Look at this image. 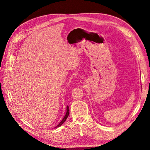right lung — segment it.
Returning <instances> with one entry per match:
<instances>
[{
  "instance_id": "right-lung-1",
  "label": "right lung",
  "mask_w": 150,
  "mask_h": 150,
  "mask_svg": "<svg viewBox=\"0 0 150 150\" xmlns=\"http://www.w3.org/2000/svg\"><path fill=\"white\" fill-rule=\"evenodd\" d=\"M69 106H67V112H66V115H65V116L64 117V118L62 119V120L60 122V123L59 124L56 128H57V127H59L60 126H61L63 123H64V122H65V121L66 120V119L67 118V117H68V116H69Z\"/></svg>"
}]
</instances>
